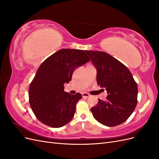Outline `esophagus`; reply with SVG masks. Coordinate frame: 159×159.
<instances>
[{"label":"esophagus","mask_w":159,"mask_h":159,"mask_svg":"<svg viewBox=\"0 0 159 159\" xmlns=\"http://www.w3.org/2000/svg\"><path fill=\"white\" fill-rule=\"evenodd\" d=\"M89 96H90V95L88 93H82V97L84 98H88L89 97Z\"/></svg>","instance_id":"esophagus-1"}]
</instances>
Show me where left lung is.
Masks as SVG:
<instances>
[{
  "mask_svg": "<svg viewBox=\"0 0 159 159\" xmlns=\"http://www.w3.org/2000/svg\"><path fill=\"white\" fill-rule=\"evenodd\" d=\"M97 70V82L107 92L91 107L93 117L103 125L115 127L131 116L137 104L138 88L131 71L121 61L104 52L86 50Z\"/></svg>",
  "mask_w": 159,
  "mask_h": 159,
  "instance_id": "1",
  "label": "left lung"
}]
</instances>
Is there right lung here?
I'll return each mask as SVG.
<instances>
[{"mask_svg": "<svg viewBox=\"0 0 159 159\" xmlns=\"http://www.w3.org/2000/svg\"><path fill=\"white\" fill-rule=\"evenodd\" d=\"M89 60L84 50L61 49L42 62L28 91L30 107L40 122L59 128L74 117L76 103L82 95L65 92L64 84L71 81L77 67Z\"/></svg>", "mask_w": 159, "mask_h": 159, "instance_id": "1", "label": "right lung"}]
</instances>
